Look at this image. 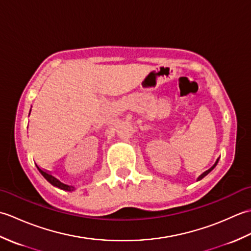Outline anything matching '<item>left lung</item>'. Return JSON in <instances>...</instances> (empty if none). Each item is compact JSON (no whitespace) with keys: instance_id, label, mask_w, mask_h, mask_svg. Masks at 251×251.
<instances>
[{"instance_id":"8db88e82","label":"left lung","mask_w":251,"mask_h":251,"mask_svg":"<svg viewBox=\"0 0 251 251\" xmlns=\"http://www.w3.org/2000/svg\"><path fill=\"white\" fill-rule=\"evenodd\" d=\"M217 164H218V161H217V162H216V164H215V165H214V167H216V165H217ZM214 167H212V168H214ZM212 168H211V169H212ZM211 169H209V170H208V172H206V173H204V174H202V175H201V177H200V178H199V179H200V180H201V179H202V178H204V177H205V176H206V175H207V174H208V173H209V172H210V170H211Z\"/></svg>"}]
</instances>
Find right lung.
Wrapping results in <instances>:
<instances>
[{"mask_svg": "<svg viewBox=\"0 0 251 251\" xmlns=\"http://www.w3.org/2000/svg\"><path fill=\"white\" fill-rule=\"evenodd\" d=\"M30 111H31V110H30ZM39 170H40V173H41L42 175H43V177H44L47 181H49V182H50V184L56 186V188H59V189H61V190L69 191V192H72V191L74 190L73 186H70V185H68V184L62 183L61 181H59L57 178H55L54 176H51L50 174H47V173L44 172V170H42V169H40V168H39Z\"/></svg>", "mask_w": 251, "mask_h": 251, "instance_id": "add662e5", "label": "right lung"}]
</instances>
